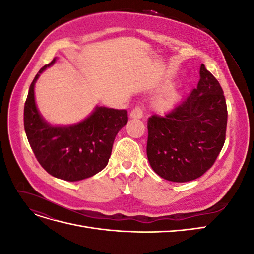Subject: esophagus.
Segmentation results:
<instances>
[{
  "mask_svg": "<svg viewBox=\"0 0 254 254\" xmlns=\"http://www.w3.org/2000/svg\"><path fill=\"white\" fill-rule=\"evenodd\" d=\"M142 117H143V110L139 106L135 107V108L130 112V118L131 119H142Z\"/></svg>",
  "mask_w": 254,
  "mask_h": 254,
  "instance_id": "34e87169",
  "label": "esophagus"
}]
</instances>
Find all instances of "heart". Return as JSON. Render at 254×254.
I'll use <instances>...</instances> for the list:
<instances>
[{
    "label": "heart",
    "mask_w": 254,
    "mask_h": 254,
    "mask_svg": "<svg viewBox=\"0 0 254 254\" xmlns=\"http://www.w3.org/2000/svg\"><path fill=\"white\" fill-rule=\"evenodd\" d=\"M181 93L180 91L175 87H166L161 90L155 96L152 101L153 109L160 112H166L174 109L180 102Z\"/></svg>",
    "instance_id": "heart-1"
}]
</instances>
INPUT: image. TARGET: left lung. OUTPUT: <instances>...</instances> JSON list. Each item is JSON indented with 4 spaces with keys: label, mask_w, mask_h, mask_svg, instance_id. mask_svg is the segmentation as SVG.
<instances>
[{
    "label": "left lung",
    "mask_w": 254,
    "mask_h": 254,
    "mask_svg": "<svg viewBox=\"0 0 254 254\" xmlns=\"http://www.w3.org/2000/svg\"><path fill=\"white\" fill-rule=\"evenodd\" d=\"M197 88L165 117L148 119L147 158L161 178L188 182L214 164L225 144L228 111L219 82L200 66Z\"/></svg>",
    "instance_id": "1"
}]
</instances>
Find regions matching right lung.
<instances>
[{
	"label": "right lung",
	"mask_w": 254,
	"mask_h": 254,
	"mask_svg": "<svg viewBox=\"0 0 254 254\" xmlns=\"http://www.w3.org/2000/svg\"><path fill=\"white\" fill-rule=\"evenodd\" d=\"M30 84L24 105V129L38 162L50 175L65 181H79L103 171L108 164L115 136L128 122L127 111L96 106L88 118L68 126L52 125L40 114Z\"/></svg>",
	"instance_id": "obj_1"
}]
</instances>
